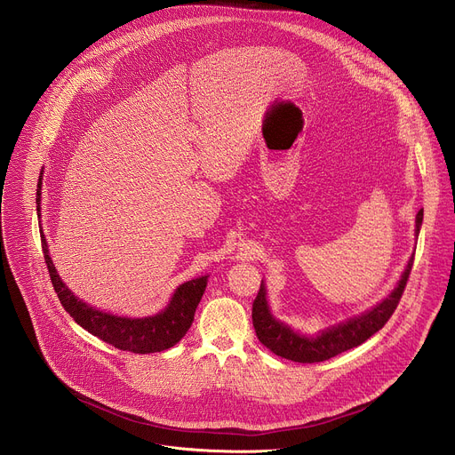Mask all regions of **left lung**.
I'll use <instances>...</instances> for the list:
<instances>
[{
    "mask_svg": "<svg viewBox=\"0 0 455 455\" xmlns=\"http://www.w3.org/2000/svg\"><path fill=\"white\" fill-rule=\"evenodd\" d=\"M421 223H423V211H419L416 216L418 234H419ZM411 267H414V254H411L397 286L387 299H383L371 310L357 317H352L343 324L324 330V332H321V336L317 338L299 336L294 332V330L275 321L270 315V310L267 305V292L261 283L259 292L252 303V323L256 328V336L261 341V345L267 347L270 352L296 363H321L330 357H336L341 352L359 347L368 338L379 332V330L387 324V321L392 317V314L399 305Z\"/></svg>",
    "mask_w": 455,
    "mask_h": 455,
    "instance_id": "8db88e82",
    "label": "left lung"
}]
</instances>
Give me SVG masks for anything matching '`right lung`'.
I'll return each instance as SVG.
<instances>
[{
	"mask_svg": "<svg viewBox=\"0 0 455 455\" xmlns=\"http://www.w3.org/2000/svg\"><path fill=\"white\" fill-rule=\"evenodd\" d=\"M39 192H41V176H39L37 197H36L37 211H39ZM41 249H44V258L51 274L52 286L58 294V299L61 301L63 308L70 314V317L79 326H84L87 332L100 338L101 341L119 350H127L134 354L161 352L181 341V338L187 334V330L194 321V312L197 308V303L203 298L206 279H209V275H203L181 284L176 291L171 305L152 317H143V319L117 317L112 314L100 312L89 307L87 303L79 301L60 279L51 261L45 237L41 239Z\"/></svg>",
	"mask_w": 455,
	"mask_h": 455,
	"instance_id": "1",
	"label": "right lung"
}]
</instances>
